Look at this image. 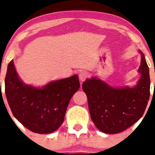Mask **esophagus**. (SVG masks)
Instances as JSON below:
<instances>
[{
	"instance_id": "34e87169",
	"label": "esophagus",
	"mask_w": 155,
	"mask_h": 155,
	"mask_svg": "<svg viewBox=\"0 0 155 155\" xmlns=\"http://www.w3.org/2000/svg\"><path fill=\"white\" fill-rule=\"evenodd\" d=\"M88 76V73H87V72L85 71H82L81 73H79V79H80L82 82H83V81H85V79H86V78Z\"/></svg>"
}]
</instances>
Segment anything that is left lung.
I'll list each match as a JSON object with an SVG mask.
<instances>
[{"instance_id": "8db88e82", "label": "left lung", "mask_w": 155, "mask_h": 155, "mask_svg": "<svg viewBox=\"0 0 155 155\" xmlns=\"http://www.w3.org/2000/svg\"><path fill=\"white\" fill-rule=\"evenodd\" d=\"M140 74L133 87H113L93 76L82 83L86 94L92 121L105 134L122 132L140 119L146 109L150 96L149 69L141 50Z\"/></svg>"}]
</instances>
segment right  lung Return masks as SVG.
Segmentation results:
<instances>
[{"label":"right lung","instance_id":"1","mask_svg":"<svg viewBox=\"0 0 155 155\" xmlns=\"http://www.w3.org/2000/svg\"><path fill=\"white\" fill-rule=\"evenodd\" d=\"M79 87L76 74L41 87L27 85L18 76L13 60L7 67L5 94L12 115L37 134H50L60 127L70 99Z\"/></svg>","mask_w":155,"mask_h":155}]
</instances>
